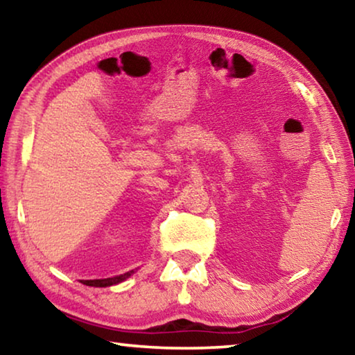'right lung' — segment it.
I'll return each mask as SVG.
<instances>
[{
  "mask_svg": "<svg viewBox=\"0 0 355 355\" xmlns=\"http://www.w3.org/2000/svg\"><path fill=\"white\" fill-rule=\"evenodd\" d=\"M131 274H133V271H130V272H125V274H122V275H117V277H110V279L81 280V284H83V285H87V286H111V285L120 284V282H123L125 279H128Z\"/></svg>",
  "mask_w": 355,
  "mask_h": 355,
  "instance_id": "add662e5",
  "label": "right lung"
}]
</instances>
